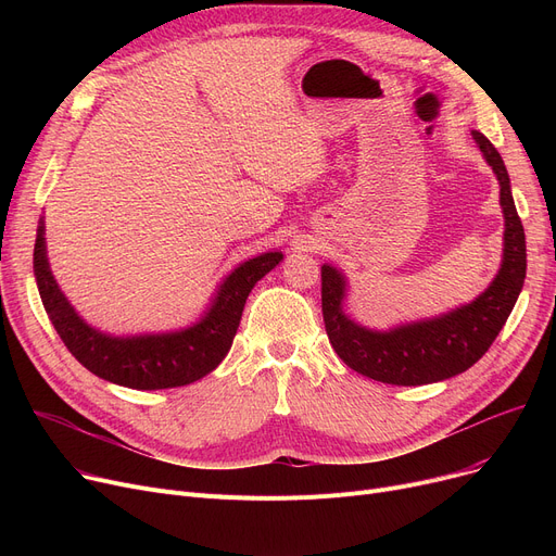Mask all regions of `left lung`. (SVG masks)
I'll use <instances>...</instances> for the list:
<instances>
[{
    "label": "left lung",
    "mask_w": 556,
    "mask_h": 556,
    "mask_svg": "<svg viewBox=\"0 0 556 556\" xmlns=\"http://www.w3.org/2000/svg\"><path fill=\"white\" fill-rule=\"evenodd\" d=\"M471 135L484 162L498 178L505 218L501 268L484 293L442 315L381 331L363 327L344 311L346 277L331 263L323 266V315L329 342L344 365L374 381L426 386L466 371L486 354L522 290L528 252H525V231L514 204L509 173L493 143L478 130Z\"/></svg>",
    "instance_id": "8db88e82"
}]
</instances>
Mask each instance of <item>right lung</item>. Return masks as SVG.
<instances>
[{
    "instance_id": "add662e5",
    "label": "right lung",
    "mask_w": 556,
    "mask_h": 556,
    "mask_svg": "<svg viewBox=\"0 0 556 556\" xmlns=\"http://www.w3.org/2000/svg\"><path fill=\"white\" fill-rule=\"evenodd\" d=\"M283 261V252H261L239 263L216 288L193 325L178 331L112 336L87 325L58 286L47 256L45 216H40L34 275L45 311L72 356L103 381L130 390L182 388L214 371L227 356L241 325L250 290Z\"/></svg>"
}]
</instances>
